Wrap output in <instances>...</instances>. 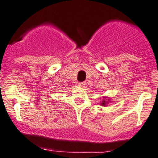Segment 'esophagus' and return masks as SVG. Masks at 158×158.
Returning a JSON list of instances; mask_svg holds the SVG:
<instances>
[{
  "mask_svg": "<svg viewBox=\"0 0 158 158\" xmlns=\"http://www.w3.org/2000/svg\"><path fill=\"white\" fill-rule=\"evenodd\" d=\"M78 85L81 86V87H84V86L86 85V83L85 82H79Z\"/></svg>",
  "mask_w": 158,
  "mask_h": 158,
  "instance_id": "esophagus-1",
  "label": "esophagus"
}]
</instances>
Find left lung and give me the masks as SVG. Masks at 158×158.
<instances>
[{"label":"left lung","mask_w":158,"mask_h":158,"mask_svg":"<svg viewBox=\"0 0 158 158\" xmlns=\"http://www.w3.org/2000/svg\"><path fill=\"white\" fill-rule=\"evenodd\" d=\"M106 98L107 99V100L106 101L105 100ZM110 102H111V100H110V99H108V97H103V100H102V101L100 102V104L101 106H106V104H108Z\"/></svg>","instance_id":"left-lung-1"}]
</instances>
